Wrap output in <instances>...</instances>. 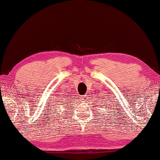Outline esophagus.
Listing matches in <instances>:
<instances>
[{"label":"esophagus","mask_w":160,"mask_h":160,"mask_svg":"<svg viewBox=\"0 0 160 160\" xmlns=\"http://www.w3.org/2000/svg\"><path fill=\"white\" fill-rule=\"evenodd\" d=\"M87 95H83L81 96V98H82V101H85V100H87Z\"/></svg>","instance_id":"1"}]
</instances>
